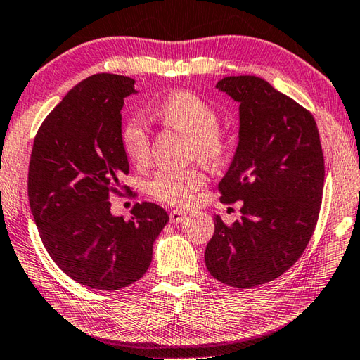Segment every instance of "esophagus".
Instances as JSON below:
<instances>
[{"instance_id":"obj_1","label":"esophagus","mask_w":360,"mask_h":360,"mask_svg":"<svg viewBox=\"0 0 360 360\" xmlns=\"http://www.w3.org/2000/svg\"><path fill=\"white\" fill-rule=\"evenodd\" d=\"M187 218V213L186 212H181V210H172L170 212V222L172 224H181L184 222V219Z\"/></svg>"}]
</instances>
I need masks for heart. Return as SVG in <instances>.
Masks as SVG:
<instances>
[{
    "instance_id": "heart-1",
    "label": "heart",
    "mask_w": 360,
    "mask_h": 360,
    "mask_svg": "<svg viewBox=\"0 0 360 360\" xmlns=\"http://www.w3.org/2000/svg\"><path fill=\"white\" fill-rule=\"evenodd\" d=\"M158 116L191 138V146L200 160L210 161L222 153L224 142L216 130L219 124L218 113L204 99L188 91H178L160 105ZM121 139L124 152L130 161L141 164L147 160L148 133L139 118H131L124 125ZM205 181V173L199 169H164L155 173V176L146 184V190L161 202L182 207L193 202L196 191Z\"/></svg>"
}]
</instances>
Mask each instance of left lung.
Masks as SVG:
<instances>
[{"mask_svg":"<svg viewBox=\"0 0 360 360\" xmlns=\"http://www.w3.org/2000/svg\"><path fill=\"white\" fill-rule=\"evenodd\" d=\"M216 89L239 104L238 146L219 182L222 202L242 200L227 227L214 216L205 265L230 287L279 278L304 253L319 218L323 155L310 112L257 77H227Z\"/></svg>","mask_w":360,"mask_h":360,"instance_id":"1","label":"left lung"}]
</instances>
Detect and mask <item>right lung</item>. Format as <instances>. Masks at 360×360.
<instances>
[{
  "instance_id": "add662e5",
  "label": "right lung",
  "mask_w": 360,
  "mask_h": 360,
  "mask_svg": "<svg viewBox=\"0 0 360 360\" xmlns=\"http://www.w3.org/2000/svg\"><path fill=\"white\" fill-rule=\"evenodd\" d=\"M136 94L135 81L121 75L81 81L49 113L30 155L29 202L41 240L69 278L96 290L141 279L169 222L152 202L133 207L130 221L110 212V195L130 170L121 108Z\"/></svg>"
}]
</instances>
